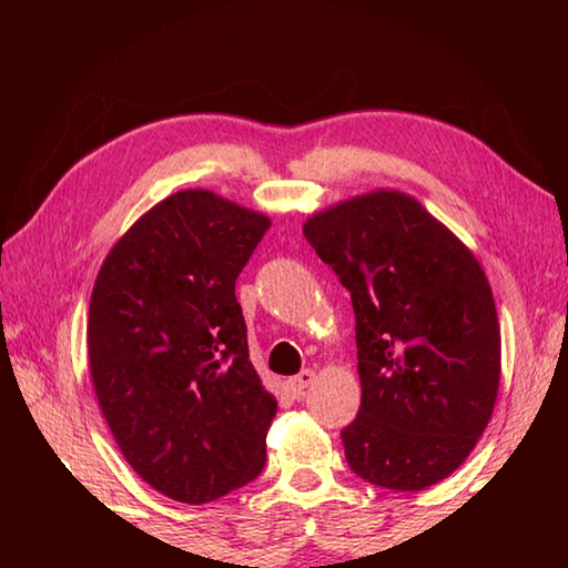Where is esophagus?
Masks as SVG:
<instances>
[{
	"mask_svg": "<svg viewBox=\"0 0 568 568\" xmlns=\"http://www.w3.org/2000/svg\"><path fill=\"white\" fill-rule=\"evenodd\" d=\"M313 381H315V373L311 368H305V371L297 373V376H293L291 381H287V388H291L295 396H303L305 388L313 386Z\"/></svg>",
	"mask_w": 568,
	"mask_h": 568,
	"instance_id": "esophagus-1",
	"label": "esophagus"
}]
</instances>
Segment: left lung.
Instances as JSON below:
<instances>
[{"instance_id": "left-lung-1", "label": "left lung", "mask_w": 568, "mask_h": 568, "mask_svg": "<svg viewBox=\"0 0 568 568\" xmlns=\"http://www.w3.org/2000/svg\"><path fill=\"white\" fill-rule=\"evenodd\" d=\"M303 235L351 293L361 408L341 430L353 474L420 491L454 474L491 420L501 331L474 253L416 197L376 190Z\"/></svg>"}]
</instances>
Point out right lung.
<instances>
[{"label": "right lung", "mask_w": 568, "mask_h": 568, "mask_svg": "<svg viewBox=\"0 0 568 568\" xmlns=\"http://www.w3.org/2000/svg\"><path fill=\"white\" fill-rule=\"evenodd\" d=\"M271 220L210 190L148 210L98 273L88 353L102 416L155 491L207 504L261 476L277 400L247 353L235 281Z\"/></svg>", "instance_id": "1"}]
</instances>
